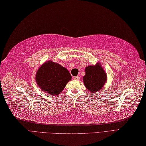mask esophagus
<instances>
[{"label": "esophagus", "instance_id": "obj_1", "mask_svg": "<svg viewBox=\"0 0 146 146\" xmlns=\"http://www.w3.org/2000/svg\"><path fill=\"white\" fill-rule=\"evenodd\" d=\"M79 79H80V77L79 76L74 77V80H76V81H78V80H79Z\"/></svg>", "mask_w": 146, "mask_h": 146}]
</instances>
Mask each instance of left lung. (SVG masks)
I'll list each match as a JSON object with an SVG mask.
<instances>
[{
    "mask_svg": "<svg viewBox=\"0 0 146 146\" xmlns=\"http://www.w3.org/2000/svg\"><path fill=\"white\" fill-rule=\"evenodd\" d=\"M107 80V76L100 64L89 65L86 68V75L84 76V85L90 92H98L101 90Z\"/></svg>",
    "mask_w": 146,
    "mask_h": 146,
    "instance_id": "8db88e82",
    "label": "left lung"
}]
</instances>
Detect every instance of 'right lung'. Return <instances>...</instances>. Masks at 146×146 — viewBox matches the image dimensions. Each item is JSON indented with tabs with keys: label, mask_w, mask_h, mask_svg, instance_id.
<instances>
[{
	"label": "right lung",
	"mask_w": 146,
	"mask_h": 146,
	"mask_svg": "<svg viewBox=\"0 0 146 146\" xmlns=\"http://www.w3.org/2000/svg\"><path fill=\"white\" fill-rule=\"evenodd\" d=\"M72 79L67 68L58 63L48 61L37 70L36 82L42 91L51 95H58Z\"/></svg>",
	"instance_id": "right-lung-1"
}]
</instances>
